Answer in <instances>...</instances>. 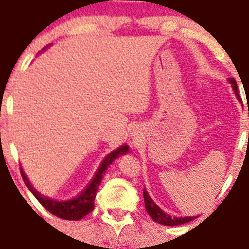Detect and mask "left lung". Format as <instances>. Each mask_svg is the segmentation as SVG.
Listing matches in <instances>:
<instances>
[{"label":"left lung","mask_w":249,"mask_h":249,"mask_svg":"<svg viewBox=\"0 0 249 249\" xmlns=\"http://www.w3.org/2000/svg\"><path fill=\"white\" fill-rule=\"evenodd\" d=\"M230 83L232 85V89L234 91L236 92V95L239 96L238 94V85H236V81L234 78L230 79ZM143 198H145V208H146V212L150 214V217L153 218L155 222H158L160 225H164V226H179V225H183V223H187V222H191L192 219H195V217H181V218H178V217H171L168 214H166L163 212L162 209L159 208L155 205V202L151 198L150 196L147 195L146 191H143Z\"/></svg>","instance_id":"obj_1"}]
</instances>
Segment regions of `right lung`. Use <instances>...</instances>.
I'll return each mask as SVG.
<instances>
[{"mask_svg": "<svg viewBox=\"0 0 249 249\" xmlns=\"http://www.w3.org/2000/svg\"><path fill=\"white\" fill-rule=\"evenodd\" d=\"M128 146H120L119 149H116L115 151H112L111 154H108L104 160L102 162V164L99 166L98 171L95 176L91 179V181L89 183L82 192L77 195L73 198L65 201H58V200H52L49 197H45L43 195L37 192L34 189V187L31 185V183L28 181V179L24 175L23 171H20L22 174V178H23L24 184L27 185V188L32 192V195L36 197V200L39 201L43 206H44L49 213H52L53 215H56L58 218H62V219H69V221H78L81 218H83L86 214H89L90 212H92L94 209V200L96 197V192H98V188H99V184L103 179L104 172L107 171L108 166L111 164L115 159L119 157V155L124 154L128 151Z\"/></svg>", "mask_w": 249, "mask_h": 249, "instance_id": "1", "label": "right lung"}]
</instances>
